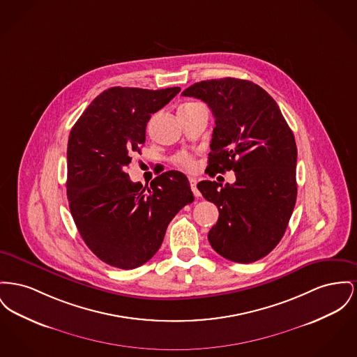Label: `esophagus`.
<instances>
[{
    "label": "esophagus",
    "instance_id": "34e87169",
    "mask_svg": "<svg viewBox=\"0 0 357 357\" xmlns=\"http://www.w3.org/2000/svg\"><path fill=\"white\" fill-rule=\"evenodd\" d=\"M190 181V186H191V191H192V194L195 195V197H199L201 194H199V191L197 189V179L195 178H189Z\"/></svg>",
    "mask_w": 357,
    "mask_h": 357
}]
</instances>
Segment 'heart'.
I'll return each instance as SVG.
<instances>
[{
	"mask_svg": "<svg viewBox=\"0 0 357 357\" xmlns=\"http://www.w3.org/2000/svg\"><path fill=\"white\" fill-rule=\"evenodd\" d=\"M186 105H192V104H186ZM174 163H175L176 166L186 168V169L194 168V159L190 156L189 153H186V152L178 153V155L174 158Z\"/></svg>",
	"mask_w": 357,
	"mask_h": 357,
	"instance_id": "heart-1",
	"label": "heart"
}]
</instances>
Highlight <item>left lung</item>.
<instances>
[{"label":"left lung","instance_id":"8db88e82","mask_svg":"<svg viewBox=\"0 0 357 357\" xmlns=\"http://www.w3.org/2000/svg\"><path fill=\"white\" fill-rule=\"evenodd\" d=\"M182 96L206 102L215 119L206 172L233 169L236 182L197 185L220 211L208 238L236 263H253L278 245L296 201V144L278 104L251 81L221 78L191 84Z\"/></svg>","mask_w":357,"mask_h":357}]
</instances>
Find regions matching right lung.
<instances>
[{
	"mask_svg": "<svg viewBox=\"0 0 357 357\" xmlns=\"http://www.w3.org/2000/svg\"><path fill=\"white\" fill-rule=\"evenodd\" d=\"M179 91L110 87L70 132V211L86 245L109 266L132 270L147 263L160 248L169 221L194 201L189 179L179 171L160 174L146 188L126 174L132 155L146 143L151 114Z\"/></svg>",
	"mask_w": 357,
	"mask_h": 357,
	"instance_id": "obj_1",
	"label": "right lung"
}]
</instances>
